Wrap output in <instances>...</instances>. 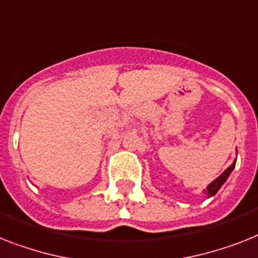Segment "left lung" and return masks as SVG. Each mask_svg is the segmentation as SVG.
I'll return each instance as SVG.
<instances>
[{
  "instance_id": "8db88e82",
  "label": "left lung",
  "mask_w": 258,
  "mask_h": 258,
  "mask_svg": "<svg viewBox=\"0 0 258 258\" xmlns=\"http://www.w3.org/2000/svg\"><path fill=\"white\" fill-rule=\"evenodd\" d=\"M235 165H236V161L233 163H232V165L229 166L228 169L225 170V171L223 172V174H221L220 176H219V178H216V179H215L214 182L208 184V187H207V195H208V198L214 197L215 194H216L219 190H220V187L223 186V184H224L225 180L228 179V176H229V174H231V172H232V170L235 169Z\"/></svg>"
}]
</instances>
